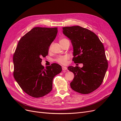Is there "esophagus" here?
<instances>
[{"instance_id": "34e87169", "label": "esophagus", "mask_w": 121, "mask_h": 121, "mask_svg": "<svg viewBox=\"0 0 121 121\" xmlns=\"http://www.w3.org/2000/svg\"><path fill=\"white\" fill-rule=\"evenodd\" d=\"M68 69H67V68L66 67H64V66H63L62 67V69H63V71H65V70H67Z\"/></svg>"}]
</instances>
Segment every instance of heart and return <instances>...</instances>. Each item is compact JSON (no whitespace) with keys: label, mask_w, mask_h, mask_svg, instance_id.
I'll return each instance as SVG.
<instances>
[{"label":"heart","mask_w":121,"mask_h":121,"mask_svg":"<svg viewBox=\"0 0 121 121\" xmlns=\"http://www.w3.org/2000/svg\"><path fill=\"white\" fill-rule=\"evenodd\" d=\"M65 40H67V39L65 38L60 39L59 41L60 44H61ZM50 49H51V46H50L49 47V50H50ZM69 56H61L57 57L56 59V61L60 64L65 65L67 63V61H68V60H69Z\"/></svg>","instance_id":"b5f03b06"}]
</instances>
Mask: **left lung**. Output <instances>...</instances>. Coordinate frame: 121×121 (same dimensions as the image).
Here are the masks:
<instances>
[{"instance_id": "1", "label": "left lung", "mask_w": 121, "mask_h": 121, "mask_svg": "<svg viewBox=\"0 0 121 121\" xmlns=\"http://www.w3.org/2000/svg\"><path fill=\"white\" fill-rule=\"evenodd\" d=\"M63 32L71 40L73 61L83 65L81 68H68L74 74L71 88L80 93L89 94L100 86L108 68L103 44L94 33L79 26L63 27Z\"/></svg>"}]
</instances>
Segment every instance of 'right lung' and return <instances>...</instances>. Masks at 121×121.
Wrapping results in <instances>:
<instances>
[{"label":"right lung","mask_w":121,"mask_h":121,"mask_svg":"<svg viewBox=\"0 0 121 121\" xmlns=\"http://www.w3.org/2000/svg\"><path fill=\"white\" fill-rule=\"evenodd\" d=\"M57 33V28L35 27L22 37L13 56V77L25 92L35 98L48 94L53 79L60 73V65L53 63L44 68L42 57Z\"/></svg>","instance_id":"1"}]
</instances>
